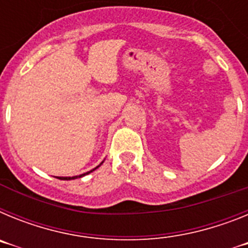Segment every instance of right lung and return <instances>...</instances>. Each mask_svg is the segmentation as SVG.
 <instances>
[{"mask_svg":"<svg viewBox=\"0 0 248 248\" xmlns=\"http://www.w3.org/2000/svg\"><path fill=\"white\" fill-rule=\"evenodd\" d=\"M104 163V161H102V163L99 164V165L97 166V168H94L93 170H91V171H88V172H85V174H82V175H78V176H58V179L59 180H74V179H77V177H82V176H84V175H88L89 172H92V171H94V170H95V169H98L99 168L100 165H102V164Z\"/></svg>","mask_w":248,"mask_h":248,"instance_id":"obj_1","label":"right lung"}]
</instances>
